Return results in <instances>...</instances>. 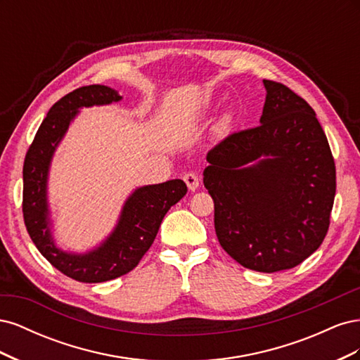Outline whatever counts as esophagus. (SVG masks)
I'll return each mask as SVG.
<instances>
[{
	"instance_id": "34e87169",
	"label": "esophagus",
	"mask_w": 360,
	"mask_h": 360,
	"mask_svg": "<svg viewBox=\"0 0 360 360\" xmlns=\"http://www.w3.org/2000/svg\"><path fill=\"white\" fill-rule=\"evenodd\" d=\"M183 180H184V183L188 184L189 191H195V189H197V188L200 186V181H201L200 174L195 172V171H189V172L184 174Z\"/></svg>"
}]
</instances>
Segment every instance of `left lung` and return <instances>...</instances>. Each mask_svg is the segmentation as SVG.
<instances>
[{"label": "left lung", "instance_id": "8db88e82", "mask_svg": "<svg viewBox=\"0 0 360 360\" xmlns=\"http://www.w3.org/2000/svg\"><path fill=\"white\" fill-rule=\"evenodd\" d=\"M264 85L261 124L230 134L207 153L204 186L225 252L246 269L274 274L299 266L323 243L336 169L309 103L284 84Z\"/></svg>", "mask_w": 360, "mask_h": 360}]
</instances>
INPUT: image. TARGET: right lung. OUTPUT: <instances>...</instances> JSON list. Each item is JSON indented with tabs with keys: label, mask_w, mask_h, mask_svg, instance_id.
<instances>
[{
	"label": "right lung",
	"mask_w": 360,
	"mask_h": 360,
	"mask_svg": "<svg viewBox=\"0 0 360 360\" xmlns=\"http://www.w3.org/2000/svg\"><path fill=\"white\" fill-rule=\"evenodd\" d=\"M120 99L115 90L105 85L79 86L61 97L41 122L24 160L22 213L31 240L63 275L85 284L111 281L134 270L153 245L163 216L188 192L186 183L179 179L139 188L127 200L112 236L86 255L61 252L53 245L46 219V176L53 150L78 108Z\"/></svg>",
	"instance_id": "right-lung-1"
}]
</instances>
